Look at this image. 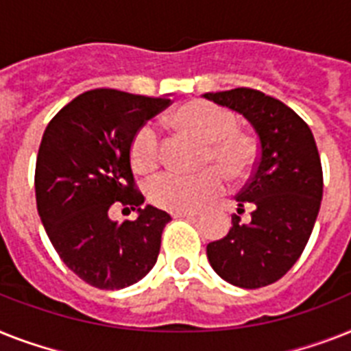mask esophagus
Segmentation results:
<instances>
[{"label": "esophagus", "instance_id": "1", "mask_svg": "<svg viewBox=\"0 0 351 351\" xmlns=\"http://www.w3.org/2000/svg\"><path fill=\"white\" fill-rule=\"evenodd\" d=\"M195 211H172L173 219H190V217H195Z\"/></svg>", "mask_w": 351, "mask_h": 351}]
</instances>
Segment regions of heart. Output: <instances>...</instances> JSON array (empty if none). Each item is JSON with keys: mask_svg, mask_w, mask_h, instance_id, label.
I'll return each instance as SVG.
<instances>
[{"mask_svg": "<svg viewBox=\"0 0 351 351\" xmlns=\"http://www.w3.org/2000/svg\"><path fill=\"white\" fill-rule=\"evenodd\" d=\"M181 132L204 143L202 165H215L193 176L163 172L150 179L149 195L156 206L170 211H193L224 192L226 176L231 181L245 178L256 163V143L240 132L233 112L210 102H188L172 117ZM130 159L138 172L149 173L161 159V140L152 123L136 130ZM223 171L221 173L220 170Z\"/></svg>", "mask_w": 351, "mask_h": 351, "instance_id": "heart-1", "label": "heart"}]
</instances>
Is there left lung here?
I'll return each instance as SVG.
<instances>
[{"label":"left lung","instance_id":"8db88e82","mask_svg":"<svg viewBox=\"0 0 351 351\" xmlns=\"http://www.w3.org/2000/svg\"><path fill=\"white\" fill-rule=\"evenodd\" d=\"M204 98L240 112L258 136V159L234 199L224 239L206 247L211 267L242 289H260L285 276L298 262L314 230L323 197V169L311 127L291 107L258 89L234 88Z\"/></svg>","mask_w":351,"mask_h":351}]
</instances>
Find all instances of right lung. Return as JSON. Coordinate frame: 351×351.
<instances>
[{"label":"right lung","instance_id":"1","mask_svg":"<svg viewBox=\"0 0 351 351\" xmlns=\"http://www.w3.org/2000/svg\"><path fill=\"white\" fill-rule=\"evenodd\" d=\"M170 98L91 89L73 98L46 127L36 163L37 211L60 260L89 285L117 291L154 267L172 217L145 206L130 167L136 130ZM112 206L138 209L117 225Z\"/></svg>","mask_w":351,"mask_h":351}]
</instances>
